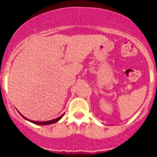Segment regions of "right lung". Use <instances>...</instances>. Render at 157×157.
Listing matches in <instances>:
<instances>
[{
	"mask_svg": "<svg viewBox=\"0 0 157 157\" xmlns=\"http://www.w3.org/2000/svg\"><path fill=\"white\" fill-rule=\"evenodd\" d=\"M19 114H20V115H21V116H23V117L24 118V119H25V120H27V121L30 122V123H34V124H37V125H49V124H52V123H56V122L59 121V120H60V119H61L62 117H63V115H64V114H63V115H62V116H59V117L56 118V119H54V120H48V121L37 122V121H34V120H28L27 118H26V117H25V116H23V115H22L21 113H20V112H19Z\"/></svg>",
	"mask_w": 157,
	"mask_h": 157,
	"instance_id": "1",
	"label": "right lung"
}]
</instances>
